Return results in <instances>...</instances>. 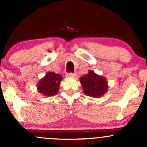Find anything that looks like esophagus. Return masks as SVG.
Returning <instances> with one entry per match:
<instances>
[{
	"instance_id": "obj_1",
	"label": "esophagus",
	"mask_w": 147,
	"mask_h": 147,
	"mask_svg": "<svg viewBox=\"0 0 147 147\" xmlns=\"http://www.w3.org/2000/svg\"><path fill=\"white\" fill-rule=\"evenodd\" d=\"M67 78H75L76 76V73H72V72H69L66 75Z\"/></svg>"
}]
</instances>
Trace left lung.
<instances>
[{
  "label": "left lung",
  "instance_id": "left-lung-1",
  "mask_svg": "<svg viewBox=\"0 0 147 147\" xmlns=\"http://www.w3.org/2000/svg\"><path fill=\"white\" fill-rule=\"evenodd\" d=\"M80 82L84 93L89 97L98 98L107 92L106 78L94 73L92 70H90L87 75L82 76Z\"/></svg>",
  "mask_w": 147,
  "mask_h": 147
}]
</instances>
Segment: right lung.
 <instances>
[{"mask_svg":"<svg viewBox=\"0 0 147 147\" xmlns=\"http://www.w3.org/2000/svg\"><path fill=\"white\" fill-rule=\"evenodd\" d=\"M63 78L59 74L49 72L38 83V90L47 97H52L57 94L60 82Z\"/></svg>","mask_w":147,"mask_h":147,"instance_id":"add662e5","label":"right lung"}]
</instances>
